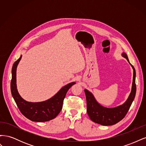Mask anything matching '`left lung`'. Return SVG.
<instances>
[{"mask_svg": "<svg viewBox=\"0 0 146 146\" xmlns=\"http://www.w3.org/2000/svg\"><path fill=\"white\" fill-rule=\"evenodd\" d=\"M122 56L127 59L133 70V82L130 94L123 104L113 108H107L101 105L90 91L85 89L86 99L87 113L92 121L102 125H112L121 121L127 113L135 99L136 91L135 83V69L129 62L128 56L125 52H122Z\"/></svg>", "mask_w": 146, "mask_h": 146, "instance_id": "1", "label": "left lung"}]
</instances>
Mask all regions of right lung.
Segmentation results:
<instances>
[{
	"instance_id": "1",
	"label": "right lung",
	"mask_w": 146,
	"mask_h": 146,
	"mask_svg": "<svg viewBox=\"0 0 146 146\" xmlns=\"http://www.w3.org/2000/svg\"><path fill=\"white\" fill-rule=\"evenodd\" d=\"M22 58L13 64L11 81V92L13 99L23 115L34 122H46L55 118L61 111L66 93L69 88L76 84L73 82L63 86L54 96L45 101L39 102H31L24 100L19 94L16 85V69Z\"/></svg>"
}]
</instances>
